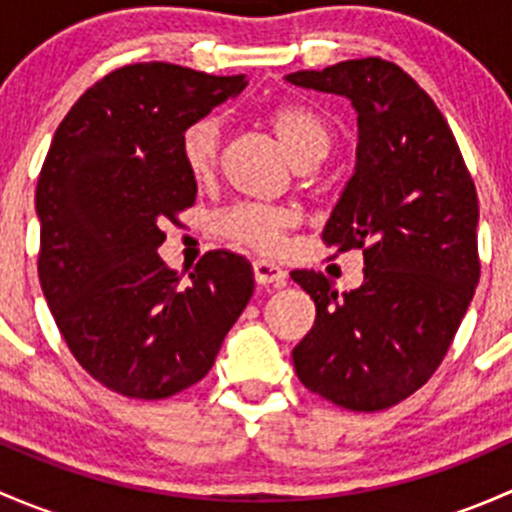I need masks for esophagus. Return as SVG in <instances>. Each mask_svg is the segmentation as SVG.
<instances>
[{"label": "esophagus", "instance_id": "esophagus-1", "mask_svg": "<svg viewBox=\"0 0 512 512\" xmlns=\"http://www.w3.org/2000/svg\"><path fill=\"white\" fill-rule=\"evenodd\" d=\"M252 270H255V282L257 285H285L287 280V272L282 270L280 265L275 262H267V260H255L252 262Z\"/></svg>", "mask_w": 512, "mask_h": 512}]
</instances>
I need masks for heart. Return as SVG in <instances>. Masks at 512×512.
Instances as JSON below:
<instances>
[{"label":"heart","mask_w":512,"mask_h":512,"mask_svg":"<svg viewBox=\"0 0 512 512\" xmlns=\"http://www.w3.org/2000/svg\"><path fill=\"white\" fill-rule=\"evenodd\" d=\"M267 123L275 131L277 141L299 168H312L332 148V131L327 123L299 103H285L267 113ZM180 158L190 178L208 180L220 163V121L215 116L198 118L180 136ZM294 223V215L277 205H235L225 210L215 227L230 240L242 242L260 252H277L285 240V232Z\"/></svg>","instance_id":"obj_1"}]
</instances>
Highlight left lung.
<instances>
[{"mask_svg":"<svg viewBox=\"0 0 512 512\" xmlns=\"http://www.w3.org/2000/svg\"><path fill=\"white\" fill-rule=\"evenodd\" d=\"M285 79L352 101L354 175L322 240L334 257L364 252V282L342 297L324 275L292 272L317 307L294 371L344 409H389L431 379L476 292V185L443 113L391 61L349 59Z\"/></svg>","mask_w":512,"mask_h":512,"instance_id":"obj_1","label":"left lung"}]
</instances>
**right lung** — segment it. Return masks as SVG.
I'll list each match as a JSON object with an SVG mask.
<instances>
[{"mask_svg": "<svg viewBox=\"0 0 512 512\" xmlns=\"http://www.w3.org/2000/svg\"><path fill=\"white\" fill-rule=\"evenodd\" d=\"M247 86L148 61L111 71L59 123L36 183L39 282L71 354L106 389L168 399L198 384L255 289L242 255L168 270L160 223L195 203L180 136Z\"/></svg>", "mask_w": 512, "mask_h": 512, "instance_id": "1", "label": "right lung"}]
</instances>
